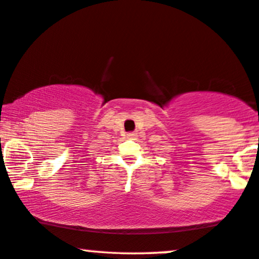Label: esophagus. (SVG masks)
<instances>
[{
    "instance_id": "esophagus-1",
    "label": "esophagus",
    "mask_w": 259,
    "mask_h": 259,
    "mask_svg": "<svg viewBox=\"0 0 259 259\" xmlns=\"http://www.w3.org/2000/svg\"><path fill=\"white\" fill-rule=\"evenodd\" d=\"M127 137H129V139H136L137 133H129L127 134Z\"/></svg>"
}]
</instances>
